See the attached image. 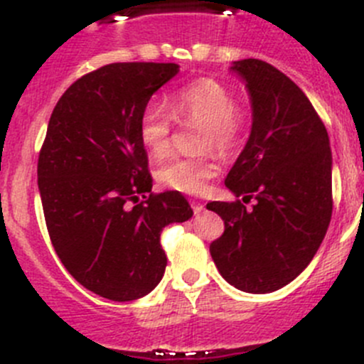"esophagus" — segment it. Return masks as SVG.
<instances>
[{
	"instance_id": "1",
	"label": "esophagus",
	"mask_w": 364,
	"mask_h": 364,
	"mask_svg": "<svg viewBox=\"0 0 364 364\" xmlns=\"http://www.w3.org/2000/svg\"><path fill=\"white\" fill-rule=\"evenodd\" d=\"M192 208H193V213H196V215H200V213L204 211V204H200V203H196V200H192Z\"/></svg>"
}]
</instances>
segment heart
I'll return each mask as SVG.
<instances>
[{
  "label": "heart",
  "instance_id": "obj_1",
  "mask_svg": "<svg viewBox=\"0 0 364 364\" xmlns=\"http://www.w3.org/2000/svg\"><path fill=\"white\" fill-rule=\"evenodd\" d=\"M167 109L148 104L139 117V139L153 159L171 151L172 117L179 123H200V149H216L220 155L234 151L247 132V114L234 104V95L215 79H199L167 98ZM218 172L215 155L176 159L159 168L156 178L164 186L181 193H203L208 181Z\"/></svg>",
  "mask_w": 364,
  "mask_h": 364
}]
</instances>
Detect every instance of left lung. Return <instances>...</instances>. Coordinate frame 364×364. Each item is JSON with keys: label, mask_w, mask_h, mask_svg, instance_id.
<instances>
[{"label": "left lung", "mask_w": 364, "mask_h": 364, "mask_svg": "<svg viewBox=\"0 0 364 364\" xmlns=\"http://www.w3.org/2000/svg\"><path fill=\"white\" fill-rule=\"evenodd\" d=\"M230 70L247 82L253 117L225 186L255 204H208L225 225L209 252L230 285L266 294L291 284L324 240L333 213L331 149L317 111L285 73L253 58Z\"/></svg>", "instance_id": "obj_1"}]
</instances>
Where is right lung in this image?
<instances>
[{
	"label": "right lung",
	"instance_id": "add662e5",
	"mask_svg": "<svg viewBox=\"0 0 364 364\" xmlns=\"http://www.w3.org/2000/svg\"><path fill=\"white\" fill-rule=\"evenodd\" d=\"M176 63H111L58 100L38 155L50 241L82 287L111 301L149 294L167 266L160 234L192 218L179 192L153 193L139 117ZM143 197V200L138 199Z\"/></svg>",
	"mask_w": 364,
	"mask_h": 364
}]
</instances>
